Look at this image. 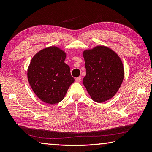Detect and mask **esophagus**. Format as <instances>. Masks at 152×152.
Masks as SVG:
<instances>
[{
    "label": "esophagus",
    "instance_id": "obj_1",
    "mask_svg": "<svg viewBox=\"0 0 152 152\" xmlns=\"http://www.w3.org/2000/svg\"><path fill=\"white\" fill-rule=\"evenodd\" d=\"M75 80H76V82H81V80H82V76L78 77V78H76L75 79Z\"/></svg>",
    "mask_w": 152,
    "mask_h": 152
}]
</instances>
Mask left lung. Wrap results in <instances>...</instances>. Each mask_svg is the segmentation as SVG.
<instances>
[{
	"instance_id": "left-lung-1",
	"label": "left lung",
	"mask_w": 152,
	"mask_h": 152,
	"mask_svg": "<svg viewBox=\"0 0 152 152\" xmlns=\"http://www.w3.org/2000/svg\"><path fill=\"white\" fill-rule=\"evenodd\" d=\"M86 76L83 86L93 101L102 103L112 99L124 78L120 57L110 48L98 46L83 51Z\"/></svg>"
}]
</instances>
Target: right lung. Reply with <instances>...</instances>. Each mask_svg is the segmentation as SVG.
Here are the masks:
<instances>
[{
	"instance_id": "add662e5",
	"label": "right lung",
	"mask_w": 152,
	"mask_h": 152,
	"mask_svg": "<svg viewBox=\"0 0 152 152\" xmlns=\"http://www.w3.org/2000/svg\"><path fill=\"white\" fill-rule=\"evenodd\" d=\"M66 53L56 46L38 51L32 59L27 70L28 83L41 101L54 104L64 99L74 82L70 67L64 62Z\"/></svg>"
}]
</instances>
